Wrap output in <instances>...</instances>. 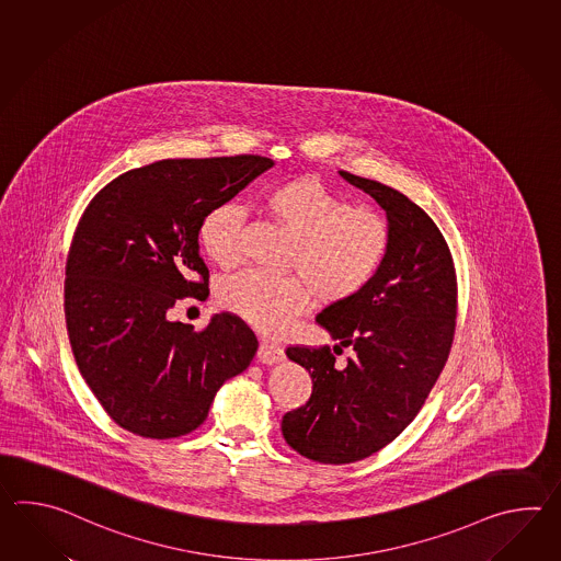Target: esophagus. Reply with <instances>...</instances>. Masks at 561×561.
I'll return each mask as SVG.
<instances>
[{"mask_svg":"<svg viewBox=\"0 0 561 561\" xmlns=\"http://www.w3.org/2000/svg\"><path fill=\"white\" fill-rule=\"evenodd\" d=\"M257 358L265 364H277V362L284 360V348L270 340H262L260 350H257Z\"/></svg>","mask_w":561,"mask_h":561,"instance_id":"1","label":"esophagus"}]
</instances>
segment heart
<instances>
[{"label":"heart","instance_id":"b5f03b06","mask_svg":"<svg viewBox=\"0 0 561 561\" xmlns=\"http://www.w3.org/2000/svg\"><path fill=\"white\" fill-rule=\"evenodd\" d=\"M263 209L294 237L287 267L305 282L248 272L219 289L225 310L263 334L287 330L310 308L311 294L322 304L352 298L387 260V219L368 209H352L313 176H296L267 188ZM241 224L243 213L227 203L213 207L201 221V248L224 270L241 262Z\"/></svg>","mask_w":561,"mask_h":561}]
</instances>
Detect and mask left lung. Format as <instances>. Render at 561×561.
Listing matches in <instances>:
<instances>
[{
  "label": "left lung",
  "instance_id": "8db88e82",
  "mask_svg": "<svg viewBox=\"0 0 561 561\" xmlns=\"http://www.w3.org/2000/svg\"><path fill=\"white\" fill-rule=\"evenodd\" d=\"M387 213L390 250L352 298L330 304L316 322L352 348L337 368L330 348L286 350L311 376V397L282 419L287 445L311 461H360L414 421L435 387L455 334L457 279L435 221L397 188L337 171Z\"/></svg>",
  "mask_w": 561,
  "mask_h": 561
}]
</instances>
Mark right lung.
Wrapping results in <instances>:
<instances>
[{
    "label": "right lung",
    "instance_id": "1",
    "mask_svg": "<svg viewBox=\"0 0 561 561\" xmlns=\"http://www.w3.org/2000/svg\"><path fill=\"white\" fill-rule=\"evenodd\" d=\"M272 167L257 154L164 159L114 179L82 215L66 265L68 336L82 378L126 431L187 435L253 360L257 340L236 316L213 313L195 332L169 313L176 299L209 296L203 217Z\"/></svg>",
    "mask_w": 561,
    "mask_h": 561
}]
</instances>
